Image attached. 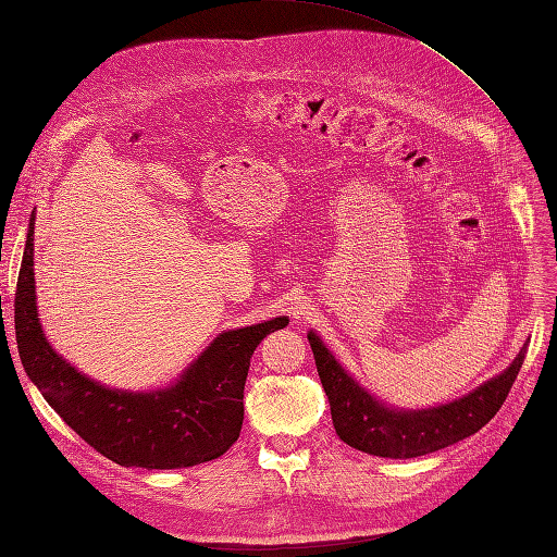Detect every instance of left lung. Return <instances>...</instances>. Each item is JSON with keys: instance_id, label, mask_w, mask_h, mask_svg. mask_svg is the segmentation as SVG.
<instances>
[{"instance_id": "obj_1", "label": "left lung", "mask_w": 557, "mask_h": 557, "mask_svg": "<svg viewBox=\"0 0 557 557\" xmlns=\"http://www.w3.org/2000/svg\"><path fill=\"white\" fill-rule=\"evenodd\" d=\"M309 344L320 383L330 399L332 423L339 440L379 458L407 460L442 450L476 434L499 411L525 360L528 342L504 372L479 385L469 395L432 409H393L352 379L311 330Z\"/></svg>"}]
</instances>
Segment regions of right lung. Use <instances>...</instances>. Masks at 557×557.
Listing matches in <instances>:
<instances>
[{
	"label": "right lung",
	"instance_id": "right-lung-1",
	"mask_svg": "<svg viewBox=\"0 0 557 557\" xmlns=\"http://www.w3.org/2000/svg\"><path fill=\"white\" fill-rule=\"evenodd\" d=\"M15 342L44 399L83 442L123 467L183 469L221 458L239 440L252 350L288 315L227 330L170 385L150 393L107 387L81 374L48 344L35 293V215L15 288Z\"/></svg>",
	"mask_w": 557,
	"mask_h": 557
}]
</instances>
